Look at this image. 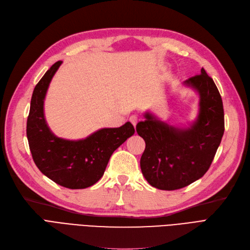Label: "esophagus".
I'll return each mask as SVG.
<instances>
[{
  "label": "esophagus",
  "mask_w": 250,
  "mask_h": 250,
  "mask_svg": "<svg viewBox=\"0 0 250 250\" xmlns=\"http://www.w3.org/2000/svg\"><path fill=\"white\" fill-rule=\"evenodd\" d=\"M129 121H130L131 124L135 127L136 124H137V122H138V117L135 116V115H133V116H131L130 118H129Z\"/></svg>",
  "instance_id": "obj_1"
}]
</instances>
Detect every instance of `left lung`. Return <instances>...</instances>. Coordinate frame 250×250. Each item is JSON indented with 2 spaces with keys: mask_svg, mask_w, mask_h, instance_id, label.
Masks as SVG:
<instances>
[{
  "mask_svg": "<svg viewBox=\"0 0 250 250\" xmlns=\"http://www.w3.org/2000/svg\"><path fill=\"white\" fill-rule=\"evenodd\" d=\"M199 94V114L188 128L168 125L151 113L136 125L145 139L142 172L152 187L165 191L185 188L210 167L225 131L222 96L204 68L184 82Z\"/></svg>",
  "mask_w": 250,
  "mask_h": 250,
  "instance_id": "obj_1",
  "label": "left lung"
}]
</instances>
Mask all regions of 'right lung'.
I'll use <instances>...</instances> for the list:
<instances>
[{"mask_svg": "<svg viewBox=\"0 0 250 250\" xmlns=\"http://www.w3.org/2000/svg\"><path fill=\"white\" fill-rule=\"evenodd\" d=\"M62 62H55L36 85L26 123V136L34 162L44 175L68 188L96 184L108 160L128 137L134 134L130 122L118 128H103L79 141L57 137L44 116V99L50 82Z\"/></svg>", "mask_w": 250, "mask_h": 250, "instance_id": "obj_1", "label": "right lung"}]
</instances>
